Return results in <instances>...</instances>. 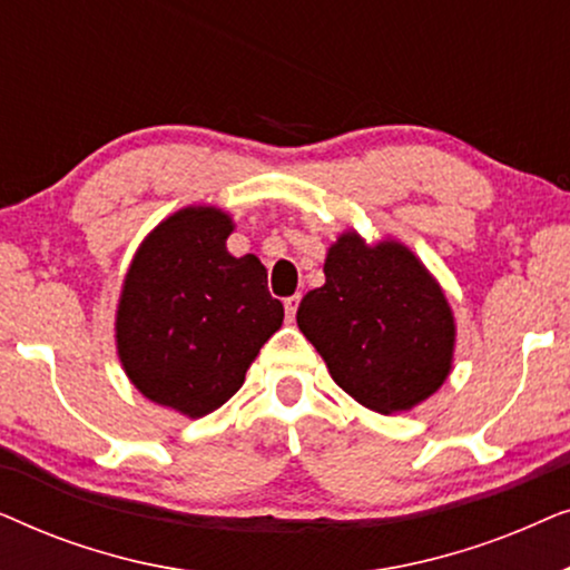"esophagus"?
<instances>
[{"mask_svg":"<svg viewBox=\"0 0 570 570\" xmlns=\"http://www.w3.org/2000/svg\"><path fill=\"white\" fill-rule=\"evenodd\" d=\"M298 306H301V295H298V293L291 295V298H285V314H287V322H293V318H295V311H298Z\"/></svg>","mask_w":570,"mask_h":570,"instance_id":"1","label":"esophagus"}]
</instances>
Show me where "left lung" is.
Wrapping results in <instances>:
<instances>
[{
    "label": "left lung",
    "mask_w": 570,
    "mask_h": 570,
    "mask_svg": "<svg viewBox=\"0 0 570 570\" xmlns=\"http://www.w3.org/2000/svg\"><path fill=\"white\" fill-rule=\"evenodd\" d=\"M324 275L295 318L332 379L381 415L428 400L449 376L454 318L415 254L347 233L326 254Z\"/></svg>",
    "instance_id": "1"
}]
</instances>
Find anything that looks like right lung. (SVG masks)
<instances>
[{
	"mask_svg": "<svg viewBox=\"0 0 570 570\" xmlns=\"http://www.w3.org/2000/svg\"><path fill=\"white\" fill-rule=\"evenodd\" d=\"M230 230V217L215 207L160 223L131 262L116 314L131 384L189 417L209 415L238 392L285 316L264 264L228 254Z\"/></svg>",
	"mask_w": 570,
	"mask_h": 570,
	"instance_id": "1",
	"label": "right lung"
}]
</instances>
